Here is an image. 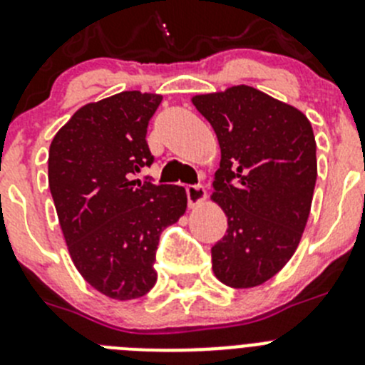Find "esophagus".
Returning a JSON list of instances; mask_svg holds the SVG:
<instances>
[{
	"instance_id": "esophagus-1",
	"label": "esophagus",
	"mask_w": 365,
	"mask_h": 365,
	"mask_svg": "<svg viewBox=\"0 0 365 365\" xmlns=\"http://www.w3.org/2000/svg\"><path fill=\"white\" fill-rule=\"evenodd\" d=\"M186 195H188V206L195 208V206L202 205L206 200V190L205 186H186Z\"/></svg>"
}]
</instances>
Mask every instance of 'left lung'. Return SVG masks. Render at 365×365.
Instances as JSON below:
<instances>
[{"label": "left lung", "mask_w": 365, "mask_h": 365, "mask_svg": "<svg viewBox=\"0 0 365 365\" xmlns=\"http://www.w3.org/2000/svg\"><path fill=\"white\" fill-rule=\"evenodd\" d=\"M220 146L212 200L228 217L213 273L237 289L272 279L295 253L312 212L317 143L295 106L248 85L192 98Z\"/></svg>", "instance_id": "obj_1"}]
</instances>
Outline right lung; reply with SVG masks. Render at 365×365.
<instances>
[{
  "label": "right lung",
  "mask_w": 365,
  "mask_h": 365,
  "mask_svg": "<svg viewBox=\"0 0 365 365\" xmlns=\"http://www.w3.org/2000/svg\"><path fill=\"white\" fill-rule=\"evenodd\" d=\"M160 101L130 90L88 103L50 145L48 186L73 266L115 300L152 289L160 233L188 205L182 186L132 180L153 163L146 130Z\"/></svg>",
  "instance_id": "obj_1"
}]
</instances>
